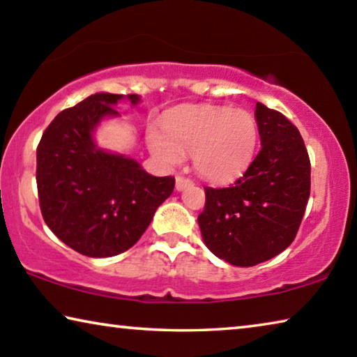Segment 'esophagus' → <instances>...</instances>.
<instances>
[{"mask_svg":"<svg viewBox=\"0 0 357 357\" xmlns=\"http://www.w3.org/2000/svg\"><path fill=\"white\" fill-rule=\"evenodd\" d=\"M193 183L192 179L183 176V174H178L176 176V190H184L187 187H190Z\"/></svg>","mask_w":357,"mask_h":357,"instance_id":"obj_1","label":"esophagus"}]
</instances>
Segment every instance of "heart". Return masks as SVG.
<instances>
[{
  "label": "heart",
  "instance_id": "1",
  "mask_svg": "<svg viewBox=\"0 0 357 357\" xmlns=\"http://www.w3.org/2000/svg\"><path fill=\"white\" fill-rule=\"evenodd\" d=\"M162 132L151 129L148 144L162 164L179 165L192 154L197 173L214 184L243 176L258 144V126L250 113L227 107H198L167 114Z\"/></svg>",
  "mask_w": 357,
  "mask_h": 357
}]
</instances>
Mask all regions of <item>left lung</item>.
<instances>
[{"mask_svg":"<svg viewBox=\"0 0 357 357\" xmlns=\"http://www.w3.org/2000/svg\"><path fill=\"white\" fill-rule=\"evenodd\" d=\"M261 149L231 187H204L198 225L208 249L234 266L268 261L293 243L310 197V159L296 126L257 102Z\"/></svg>","mask_w":357,"mask_h":357,"instance_id":"obj_1","label":"left lung"}]
</instances>
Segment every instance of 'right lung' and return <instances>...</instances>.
I'll return each mask as SVG.
<instances>
[{"label":"right lung","mask_w":357,"mask_h":357,"mask_svg":"<svg viewBox=\"0 0 357 357\" xmlns=\"http://www.w3.org/2000/svg\"><path fill=\"white\" fill-rule=\"evenodd\" d=\"M123 98L98 93L63 110L38 146L42 217L66 245L93 258L130 249L174 189L173 176H153L137 160L96 146L93 132L104 118L119 116L114 105Z\"/></svg>","instance_id":"add662e5"}]
</instances>
